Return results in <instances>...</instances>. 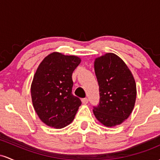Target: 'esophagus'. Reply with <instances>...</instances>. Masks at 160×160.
<instances>
[{"label": "esophagus", "mask_w": 160, "mask_h": 160, "mask_svg": "<svg viewBox=\"0 0 160 160\" xmlns=\"http://www.w3.org/2000/svg\"><path fill=\"white\" fill-rule=\"evenodd\" d=\"M88 102H89V100H88V98H82V104H88Z\"/></svg>", "instance_id": "esophagus-1"}]
</instances>
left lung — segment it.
Returning <instances> with one entry per match:
<instances>
[{
	"instance_id": "obj_1",
	"label": "left lung",
	"mask_w": 160,
	"mask_h": 160,
	"mask_svg": "<svg viewBox=\"0 0 160 160\" xmlns=\"http://www.w3.org/2000/svg\"><path fill=\"white\" fill-rule=\"evenodd\" d=\"M94 68L100 92V103L93 110L95 118L106 127L120 125L132 113L136 101L132 73L112 52L95 58Z\"/></svg>"
}]
</instances>
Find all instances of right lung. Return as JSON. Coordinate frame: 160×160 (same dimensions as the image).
<instances>
[{"label": "right lung", "instance_id": "obj_1", "mask_svg": "<svg viewBox=\"0 0 160 160\" xmlns=\"http://www.w3.org/2000/svg\"><path fill=\"white\" fill-rule=\"evenodd\" d=\"M81 62L77 56L53 52L42 60L31 85L33 107L40 120L54 128L74 120L81 101L72 95L73 71Z\"/></svg>", "mask_w": 160, "mask_h": 160}]
</instances>
